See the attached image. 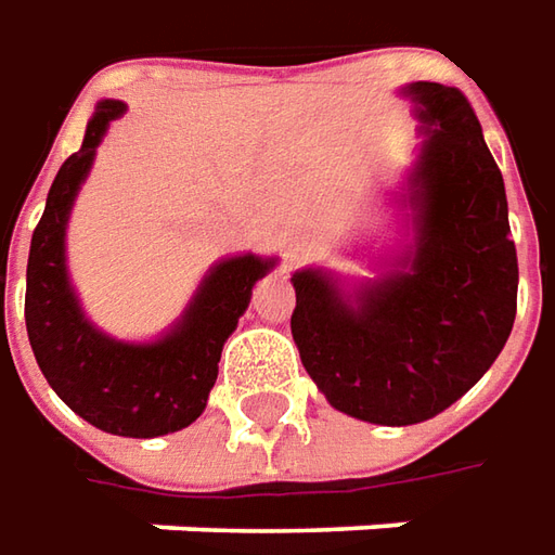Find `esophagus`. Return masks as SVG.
Segmentation results:
<instances>
[{
  "mask_svg": "<svg viewBox=\"0 0 555 555\" xmlns=\"http://www.w3.org/2000/svg\"><path fill=\"white\" fill-rule=\"evenodd\" d=\"M307 255H310V240H307V236L295 233V236H288V240H285V258L304 260Z\"/></svg>",
  "mask_w": 555,
  "mask_h": 555,
  "instance_id": "obj_1",
  "label": "esophagus"
}]
</instances>
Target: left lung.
<instances>
[{
    "label": "left lung",
    "instance_id": "left-lung-1",
    "mask_svg": "<svg viewBox=\"0 0 555 555\" xmlns=\"http://www.w3.org/2000/svg\"><path fill=\"white\" fill-rule=\"evenodd\" d=\"M427 141L409 178L414 251L344 295L300 270V362L337 411L387 427L430 421L491 369L516 319L519 263L501 168L457 88L409 86Z\"/></svg>",
    "mask_w": 555,
    "mask_h": 555
}]
</instances>
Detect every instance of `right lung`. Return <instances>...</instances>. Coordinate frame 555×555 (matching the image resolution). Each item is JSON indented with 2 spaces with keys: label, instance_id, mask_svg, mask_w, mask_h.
<instances>
[{
  "label": "right lung",
  "instance_id": "obj_1",
  "mask_svg": "<svg viewBox=\"0 0 555 555\" xmlns=\"http://www.w3.org/2000/svg\"><path fill=\"white\" fill-rule=\"evenodd\" d=\"M125 113L122 101H101L82 146L61 165L27 260V337L39 369L69 409L91 427L153 439L190 427L218 380L223 340L245 313L251 288L273 270V258H227L202 279L181 322L153 344H125L98 332L82 313L67 276V218L106 125Z\"/></svg>",
  "mask_w": 555,
  "mask_h": 555
}]
</instances>
